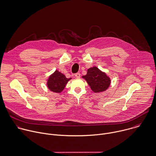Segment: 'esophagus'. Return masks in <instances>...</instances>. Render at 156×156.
Listing matches in <instances>:
<instances>
[{
	"mask_svg": "<svg viewBox=\"0 0 156 156\" xmlns=\"http://www.w3.org/2000/svg\"><path fill=\"white\" fill-rule=\"evenodd\" d=\"M75 77L77 78V79H79L80 77V74L79 73H77L75 74Z\"/></svg>",
	"mask_w": 156,
	"mask_h": 156,
	"instance_id": "34e87169",
	"label": "esophagus"
}]
</instances>
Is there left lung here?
I'll return each instance as SVG.
<instances>
[{
	"instance_id": "obj_1",
	"label": "left lung",
	"mask_w": 156,
	"mask_h": 156,
	"mask_svg": "<svg viewBox=\"0 0 156 156\" xmlns=\"http://www.w3.org/2000/svg\"><path fill=\"white\" fill-rule=\"evenodd\" d=\"M82 78L85 79L91 89L96 93L105 91L111 83L110 78L96 66L89 68L87 74L82 76Z\"/></svg>"
}]
</instances>
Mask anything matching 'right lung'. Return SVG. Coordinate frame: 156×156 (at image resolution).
I'll return each mask as SVG.
<instances>
[{"mask_svg": "<svg viewBox=\"0 0 156 156\" xmlns=\"http://www.w3.org/2000/svg\"><path fill=\"white\" fill-rule=\"evenodd\" d=\"M71 79V78H66L63 74L55 70L48 77L47 85L51 91L60 93L64 90L66 83Z\"/></svg>", "mask_w": 156, "mask_h": 156, "instance_id": "add662e5", "label": "right lung"}]
</instances>
